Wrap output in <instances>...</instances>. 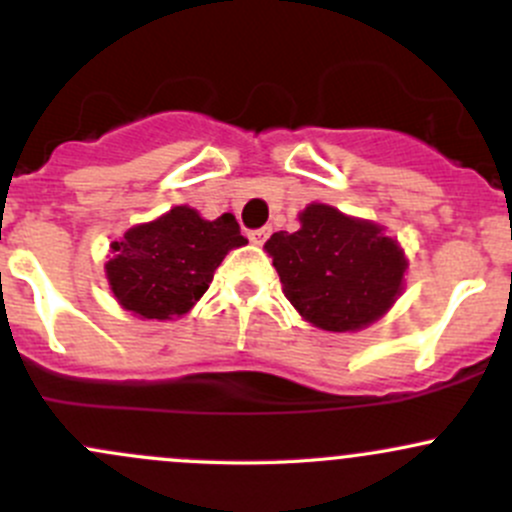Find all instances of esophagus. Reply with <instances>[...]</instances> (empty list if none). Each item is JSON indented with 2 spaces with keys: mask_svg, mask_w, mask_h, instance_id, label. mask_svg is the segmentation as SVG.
Returning <instances> with one entry per match:
<instances>
[{
  "mask_svg": "<svg viewBox=\"0 0 512 512\" xmlns=\"http://www.w3.org/2000/svg\"><path fill=\"white\" fill-rule=\"evenodd\" d=\"M270 232H272V227H270V225L257 227V230H252V232H250V240L255 242V245H262V242H265L267 237H270Z\"/></svg>",
  "mask_w": 512,
  "mask_h": 512,
  "instance_id": "1",
  "label": "esophagus"
}]
</instances>
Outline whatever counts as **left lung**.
<instances>
[{"label":"left lung","mask_w":512,"mask_h":512,"mask_svg":"<svg viewBox=\"0 0 512 512\" xmlns=\"http://www.w3.org/2000/svg\"><path fill=\"white\" fill-rule=\"evenodd\" d=\"M297 232L265 242L285 297L314 327L356 332L376 322L401 292L406 260L379 225L314 203Z\"/></svg>","instance_id":"obj_1"}]
</instances>
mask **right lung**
<instances>
[{
  "label": "right lung",
  "instance_id": "1",
  "mask_svg": "<svg viewBox=\"0 0 512 512\" xmlns=\"http://www.w3.org/2000/svg\"><path fill=\"white\" fill-rule=\"evenodd\" d=\"M245 242L230 213L203 220L178 205L113 242L106 275L128 312L143 319L180 317L203 297L227 252Z\"/></svg>",
  "mask_w": 512,
  "mask_h": 512
}]
</instances>
